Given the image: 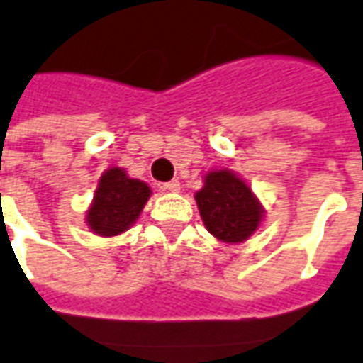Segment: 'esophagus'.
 Wrapping results in <instances>:
<instances>
[{"label": "esophagus", "instance_id": "esophagus-1", "mask_svg": "<svg viewBox=\"0 0 363 363\" xmlns=\"http://www.w3.org/2000/svg\"><path fill=\"white\" fill-rule=\"evenodd\" d=\"M164 191H170V193H178L179 191V182L178 179H170L167 184H163Z\"/></svg>", "mask_w": 363, "mask_h": 363}]
</instances>
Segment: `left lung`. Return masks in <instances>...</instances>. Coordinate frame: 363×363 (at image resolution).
<instances>
[{
  "label": "left lung",
  "mask_w": 363,
  "mask_h": 363,
  "mask_svg": "<svg viewBox=\"0 0 363 363\" xmlns=\"http://www.w3.org/2000/svg\"><path fill=\"white\" fill-rule=\"evenodd\" d=\"M195 199L206 228L223 242L247 240L262 217L251 189L228 170L208 174Z\"/></svg>",
  "instance_id": "obj_1"
}]
</instances>
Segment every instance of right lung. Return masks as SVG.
<instances>
[{"label": "right lung", "instance_id": "obj_1", "mask_svg": "<svg viewBox=\"0 0 363 363\" xmlns=\"http://www.w3.org/2000/svg\"><path fill=\"white\" fill-rule=\"evenodd\" d=\"M150 199L144 182L127 178L121 168H110L101 176L94 206L88 211V225L101 236H116L131 227Z\"/></svg>", "mask_w": 363, "mask_h": 363}]
</instances>
